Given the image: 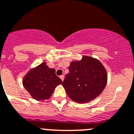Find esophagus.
Masks as SVG:
<instances>
[{
	"mask_svg": "<svg viewBox=\"0 0 134 134\" xmlns=\"http://www.w3.org/2000/svg\"><path fill=\"white\" fill-rule=\"evenodd\" d=\"M59 78L61 79V80L62 81H64V75H61V76H59Z\"/></svg>",
	"mask_w": 134,
	"mask_h": 134,
	"instance_id": "obj_1",
	"label": "esophagus"
}]
</instances>
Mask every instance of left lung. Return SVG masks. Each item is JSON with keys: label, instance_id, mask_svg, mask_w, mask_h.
<instances>
[{"label": "left lung", "instance_id": "1", "mask_svg": "<svg viewBox=\"0 0 134 134\" xmlns=\"http://www.w3.org/2000/svg\"><path fill=\"white\" fill-rule=\"evenodd\" d=\"M68 70L62 85L73 101L87 103L104 90L108 75L98 59L84 55L81 60L72 62Z\"/></svg>", "mask_w": 134, "mask_h": 134}]
</instances>
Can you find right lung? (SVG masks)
Masks as SVG:
<instances>
[{
	"instance_id": "add662e5",
	"label": "right lung",
	"mask_w": 134,
	"mask_h": 134,
	"mask_svg": "<svg viewBox=\"0 0 134 134\" xmlns=\"http://www.w3.org/2000/svg\"><path fill=\"white\" fill-rule=\"evenodd\" d=\"M62 81L55 75V70L49 68L46 62L30 70L23 79V85L36 100H47L55 88Z\"/></svg>"
}]
</instances>
